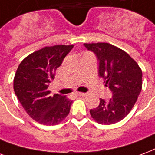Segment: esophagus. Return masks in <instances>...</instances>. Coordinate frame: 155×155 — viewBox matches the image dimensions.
<instances>
[{"instance_id": "esophagus-1", "label": "esophagus", "mask_w": 155, "mask_h": 155, "mask_svg": "<svg viewBox=\"0 0 155 155\" xmlns=\"http://www.w3.org/2000/svg\"><path fill=\"white\" fill-rule=\"evenodd\" d=\"M77 96H79V97H84L86 96V93L84 92H76Z\"/></svg>"}]
</instances>
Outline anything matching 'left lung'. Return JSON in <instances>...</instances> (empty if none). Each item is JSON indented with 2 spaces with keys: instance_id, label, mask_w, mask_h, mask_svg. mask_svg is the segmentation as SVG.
<instances>
[{
  "instance_id": "1",
  "label": "left lung",
  "mask_w": 155,
  "mask_h": 155,
  "mask_svg": "<svg viewBox=\"0 0 155 155\" xmlns=\"http://www.w3.org/2000/svg\"><path fill=\"white\" fill-rule=\"evenodd\" d=\"M99 62L98 73L112 92L108 101L100 98L97 107L90 110L99 124L119 122L127 116L142 88V71L137 63L122 49L107 43L84 44Z\"/></svg>"
}]
</instances>
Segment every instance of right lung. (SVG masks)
<instances>
[{"label":"right lung","mask_w":155,"mask_h":155,"mask_svg":"<svg viewBox=\"0 0 155 155\" xmlns=\"http://www.w3.org/2000/svg\"><path fill=\"white\" fill-rule=\"evenodd\" d=\"M73 45L45 47L27 56L14 78V91L28 115L45 125H57L68 115L73 101L59 94L50 96L48 84L54 79Z\"/></svg>","instance_id":"obj_1"}]
</instances>
